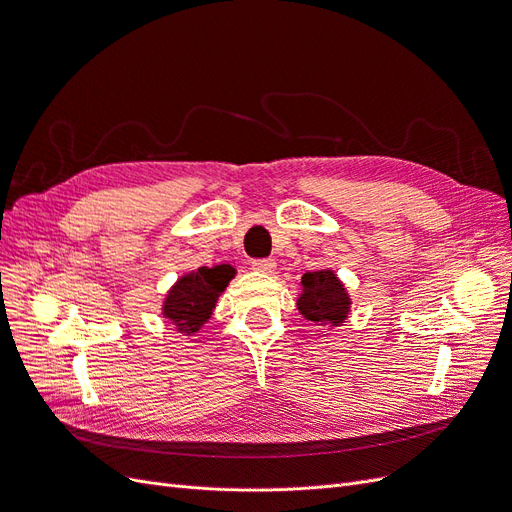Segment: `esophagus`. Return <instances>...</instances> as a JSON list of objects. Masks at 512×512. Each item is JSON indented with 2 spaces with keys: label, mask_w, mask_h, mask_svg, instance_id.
Returning <instances> with one entry per match:
<instances>
[{
  "label": "esophagus",
  "mask_w": 512,
  "mask_h": 512,
  "mask_svg": "<svg viewBox=\"0 0 512 512\" xmlns=\"http://www.w3.org/2000/svg\"><path fill=\"white\" fill-rule=\"evenodd\" d=\"M252 269H254V271H258V273H267V275H271V273L275 271V260H271V258L254 260V262H252Z\"/></svg>",
  "instance_id": "34e87169"
}]
</instances>
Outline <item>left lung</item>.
<instances>
[{
  "label": "left lung",
  "instance_id": "obj_1",
  "mask_svg": "<svg viewBox=\"0 0 512 512\" xmlns=\"http://www.w3.org/2000/svg\"><path fill=\"white\" fill-rule=\"evenodd\" d=\"M302 294L298 296V311L317 325L338 327L349 317L351 298L346 294L344 283L334 271L323 269L304 273L300 279Z\"/></svg>",
  "mask_w": 512,
  "mask_h": 512
}]
</instances>
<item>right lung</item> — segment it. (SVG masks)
I'll use <instances>...</instances> for the list:
<instances>
[{
  "instance_id": "obj_1",
  "label": "right lung",
  "mask_w": 512,
  "mask_h": 512,
  "mask_svg": "<svg viewBox=\"0 0 512 512\" xmlns=\"http://www.w3.org/2000/svg\"><path fill=\"white\" fill-rule=\"evenodd\" d=\"M233 277L235 269L231 264L199 267L193 273L182 275L163 300V317L174 323L178 334L193 336L212 317L218 296L227 290Z\"/></svg>"
}]
</instances>
